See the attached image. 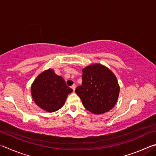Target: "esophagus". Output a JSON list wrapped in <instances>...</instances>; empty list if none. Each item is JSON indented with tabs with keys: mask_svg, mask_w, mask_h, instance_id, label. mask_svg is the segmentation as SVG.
Listing matches in <instances>:
<instances>
[{
	"mask_svg": "<svg viewBox=\"0 0 156 156\" xmlns=\"http://www.w3.org/2000/svg\"><path fill=\"white\" fill-rule=\"evenodd\" d=\"M72 87V89H73V91H75V89H76V85H75V84H73V85H72V87Z\"/></svg>",
	"mask_w": 156,
	"mask_h": 156,
	"instance_id": "obj_1",
	"label": "esophagus"
}]
</instances>
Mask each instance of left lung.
Instances as JSON below:
<instances>
[{
	"label": "left lung",
	"instance_id": "obj_1",
	"mask_svg": "<svg viewBox=\"0 0 156 156\" xmlns=\"http://www.w3.org/2000/svg\"><path fill=\"white\" fill-rule=\"evenodd\" d=\"M82 78V85L75 91L86 109L102 114L115 106L120 87L112 71L100 64L91 65L83 69Z\"/></svg>",
	"mask_w": 156,
	"mask_h": 156
}]
</instances>
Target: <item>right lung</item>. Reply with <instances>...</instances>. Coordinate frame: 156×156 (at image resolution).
<instances>
[{"label": "right lung", "instance_id": "add662e5", "mask_svg": "<svg viewBox=\"0 0 156 156\" xmlns=\"http://www.w3.org/2000/svg\"><path fill=\"white\" fill-rule=\"evenodd\" d=\"M72 91L67 86L64 79L56 75L51 69L37 76L31 87L34 101L47 112H54L60 109L68 94Z\"/></svg>", "mask_w": 156, "mask_h": 156}]
</instances>
